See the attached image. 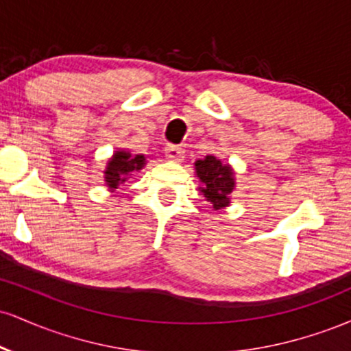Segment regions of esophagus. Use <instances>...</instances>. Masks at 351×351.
I'll list each match as a JSON object with an SVG mask.
<instances>
[{
  "label": "esophagus",
  "mask_w": 351,
  "mask_h": 351,
  "mask_svg": "<svg viewBox=\"0 0 351 351\" xmlns=\"http://www.w3.org/2000/svg\"><path fill=\"white\" fill-rule=\"evenodd\" d=\"M165 155H167V158L171 160V162H181V160L184 158V150L178 147V145H167Z\"/></svg>",
  "instance_id": "1"
}]
</instances>
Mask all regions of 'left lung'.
Masks as SVG:
<instances>
[{
  "label": "left lung",
  "mask_w": 351,
  "mask_h": 351,
  "mask_svg": "<svg viewBox=\"0 0 351 351\" xmlns=\"http://www.w3.org/2000/svg\"><path fill=\"white\" fill-rule=\"evenodd\" d=\"M196 175L204 184L201 188L204 198L213 204L215 209H221L229 204L228 196L234 189V178L228 165H223L216 156L208 155L204 160L195 163Z\"/></svg>",
  "instance_id": "8db88e82"
}]
</instances>
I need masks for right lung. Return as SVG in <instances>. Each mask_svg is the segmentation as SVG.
Here are the masks:
<instances>
[{
    "instance_id": "obj_1",
    "label": "right lung",
    "mask_w": 351,
    "mask_h": 351,
    "mask_svg": "<svg viewBox=\"0 0 351 351\" xmlns=\"http://www.w3.org/2000/svg\"><path fill=\"white\" fill-rule=\"evenodd\" d=\"M145 165V156L143 155H132L128 152H117L114 158L108 162V167L106 170V181L107 186L110 189H115L120 183L127 181V176L130 175V171L142 170Z\"/></svg>"
}]
</instances>
